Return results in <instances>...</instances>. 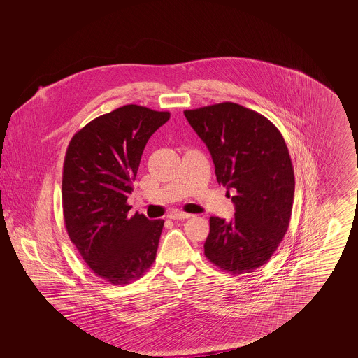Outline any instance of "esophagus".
Wrapping results in <instances>:
<instances>
[{"mask_svg":"<svg viewBox=\"0 0 358 358\" xmlns=\"http://www.w3.org/2000/svg\"><path fill=\"white\" fill-rule=\"evenodd\" d=\"M192 215L185 213V212H180V210H174L171 212V215L168 216L171 220H184V219H189Z\"/></svg>","mask_w":358,"mask_h":358,"instance_id":"obj_1","label":"esophagus"}]
</instances>
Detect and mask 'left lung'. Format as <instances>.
<instances>
[{
  "label": "left lung",
  "mask_w": 358,
  "mask_h": 358,
  "mask_svg": "<svg viewBox=\"0 0 358 358\" xmlns=\"http://www.w3.org/2000/svg\"><path fill=\"white\" fill-rule=\"evenodd\" d=\"M184 114L212 155L219 185L228 196L235 192V217L209 219L205 256L227 273H252L270 260L289 228L295 180L286 142L266 117L236 103Z\"/></svg>",
  "instance_id": "obj_1"
}]
</instances>
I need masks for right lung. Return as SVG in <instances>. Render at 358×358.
Listing matches in <instances>:
<instances>
[{
  "label": "right lung",
  "instance_id": "add662e5",
  "mask_svg": "<svg viewBox=\"0 0 358 358\" xmlns=\"http://www.w3.org/2000/svg\"><path fill=\"white\" fill-rule=\"evenodd\" d=\"M171 118L168 111L127 104L72 136L63 166V213L71 241L92 273L120 286L153 264L164 220L129 216L143 149Z\"/></svg>",
  "mask_w": 358,
  "mask_h": 358
}]
</instances>
